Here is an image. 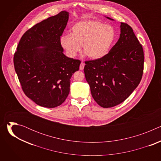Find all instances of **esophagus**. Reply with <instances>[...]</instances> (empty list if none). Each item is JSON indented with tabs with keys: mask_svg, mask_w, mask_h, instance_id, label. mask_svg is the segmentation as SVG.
I'll return each mask as SVG.
<instances>
[{
	"mask_svg": "<svg viewBox=\"0 0 161 161\" xmlns=\"http://www.w3.org/2000/svg\"><path fill=\"white\" fill-rule=\"evenodd\" d=\"M84 67H85V63L81 62V63L80 64V70H83Z\"/></svg>",
	"mask_w": 161,
	"mask_h": 161,
	"instance_id": "obj_1",
	"label": "esophagus"
}]
</instances>
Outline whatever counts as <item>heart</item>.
<instances>
[{
    "label": "heart",
    "mask_w": 161,
    "mask_h": 161,
    "mask_svg": "<svg viewBox=\"0 0 161 161\" xmlns=\"http://www.w3.org/2000/svg\"><path fill=\"white\" fill-rule=\"evenodd\" d=\"M114 29L98 21H84L75 24L71 34L64 35L60 42L71 57H75L83 45V53L91 59H99L109 52L115 39Z\"/></svg>",
    "instance_id": "obj_1"
}]
</instances>
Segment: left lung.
<instances>
[{
    "mask_svg": "<svg viewBox=\"0 0 161 161\" xmlns=\"http://www.w3.org/2000/svg\"><path fill=\"white\" fill-rule=\"evenodd\" d=\"M120 24V38L109 53L101 58L85 62V76L92 96L106 108L127 99L140 84L143 73L142 45L130 25Z\"/></svg>",
    "mask_w": 161,
    "mask_h": 161,
    "instance_id": "left-lung-1",
    "label": "left lung"
}]
</instances>
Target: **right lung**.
Returning <instances> with one entry per match:
<instances>
[{
	"label": "right lung",
	"instance_id": "1",
	"mask_svg": "<svg viewBox=\"0 0 161 161\" xmlns=\"http://www.w3.org/2000/svg\"><path fill=\"white\" fill-rule=\"evenodd\" d=\"M68 19V12L63 11L36 24L22 36L14 54L23 91L42 107L55 108L65 101L70 79L79 70L81 61L66 57L60 42Z\"/></svg>",
	"mask_w": 161,
	"mask_h": 161
}]
</instances>
